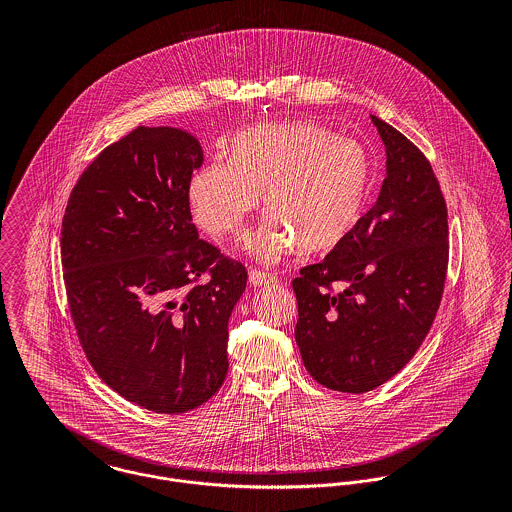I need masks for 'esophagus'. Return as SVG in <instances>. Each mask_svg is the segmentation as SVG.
<instances>
[{"instance_id": "34e87169", "label": "esophagus", "mask_w": 512, "mask_h": 512, "mask_svg": "<svg viewBox=\"0 0 512 512\" xmlns=\"http://www.w3.org/2000/svg\"><path fill=\"white\" fill-rule=\"evenodd\" d=\"M278 278L268 274V272H262V270H250L248 272V284L258 288V286H270V284H276Z\"/></svg>"}]
</instances>
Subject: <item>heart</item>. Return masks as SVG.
Masks as SVG:
<instances>
[{
  "mask_svg": "<svg viewBox=\"0 0 512 512\" xmlns=\"http://www.w3.org/2000/svg\"><path fill=\"white\" fill-rule=\"evenodd\" d=\"M372 163L365 147L325 126L292 122L240 132L230 161L211 159L189 183L195 220L213 236H236L262 205L268 215L246 240L264 262L301 248L323 254L351 238L365 217Z\"/></svg>",
  "mask_w": 512,
  "mask_h": 512,
  "instance_id": "b5f03b06",
  "label": "heart"
}]
</instances>
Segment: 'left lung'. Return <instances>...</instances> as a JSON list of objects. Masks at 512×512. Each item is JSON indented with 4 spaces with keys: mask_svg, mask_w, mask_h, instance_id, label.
<instances>
[{
    "mask_svg": "<svg viewBox=\"0 0 512 512\" xmlns=\"http://www.w3.org/2000/svg\"><path fill=\"white\" fill-rule=\"evenodd\" d=\"M386 149L378 199L347 242L299 270L295 343L323 386L363 394L416 355L438 313L447 272V209L430 161L370 116ZM339 283L344 292L333 294Z\"/></svg>",
    "mask_w": 512,
    "mask_h": 512,
    "instance_id": "obj_1",
    "label": "left lung"
}]
</instances>
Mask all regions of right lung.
<instances>
[{
    "instance_id": "obj_1",
    "label": "right lung",
    "mask_w": 512,
    "mask_h": 512,
    "mask_svg": "<svg viewBox=\"0 0 512 512\" xmlns=\"http://www.w3.org/2000/svg\"><path fill=\"white\" fill-rule=\"evenodd\" d=\"M201 163L191 134L140 126L88 165L63 217L80 345L112 390L155 414L189 412L222 386L228 319L248 280L193 224Z\"/></svg>"
}]
</instances>
